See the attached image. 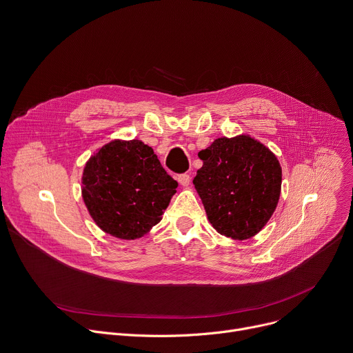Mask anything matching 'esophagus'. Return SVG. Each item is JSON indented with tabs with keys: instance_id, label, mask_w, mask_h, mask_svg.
Segmentation results:
<instances>
[{
	"instance_id": "1",
	"label": "esophagus",
	"mask_w": 353,
	"mask_h": 353,
	"mask_svg": "<svg viewBox=\"0 0 353 353\" xmlns=\"http://www.w3.org/2000/svg\"><path fill=\"white\" fill-rule=\"evenodd\" d=\"M177 181L180 183V185L185 187V185H188V184H190V181H191V177H190V174L184 173V174H180V176H177Z\"/></svg>"
}]
</instances>
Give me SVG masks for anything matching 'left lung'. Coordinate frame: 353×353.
I'll return each instance as SVG.
<instances>
[{"label":"left lung","instance_id":"obj_1","mask_svg":"<svg viewBox=\"0 0 353 353\" xmlns=\"http://www.w3.org/2000/svg\"><path fill=\"white\" fill-rule=\"evenodd\" d=\"M203 168L192 183L218 233L245 240L272 216L281 195L282 169L271 150L248 135L218 138L199 150Z\"/></svg>","mask_w":353,"mask_h":353}]
</instances>
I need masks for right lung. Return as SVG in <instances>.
Wrapping results in <instances>:
<instances>
[{
	"mask_svg": "<svg viewBox=\"0 0 353 353\" xmlns=\"http://www.w3.org/2000/svg\"><path fill=\"white\" fill-rule=\"evenodd\" d=\"M177 185L152 148L138 139H116L86 162L82 196L100 229L134 240L161 222Z\"/></svg>",
	"mask_w": 353,
	"mask_h": 353,
	"instance_id": "1",
	"label": "right lung"
}]
</instances>
